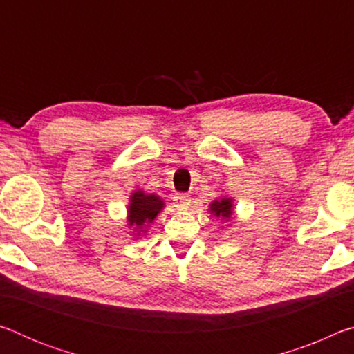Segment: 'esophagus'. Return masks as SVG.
I'll return each instance as SVG.
<instances>
[{"label": "esophagus", "mask_w": 354, "mask_h": 354, "mask_svg": "<svg viewBox=\"0 0 354 354\" xmlns=\"http://www.w3.org/2000/svg\"><path fill=\"white\" fill-rule=\"evenodd\" d=\"M175 201H176V205H179V206H184V207L189 206L190 195L189 194H176Z\"/></svg>", "instance_id": "34e87169"}]
</instances>
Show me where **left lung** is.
Returning <instances> with one entry per match:
<instances>
[{
    "instance_id": "left-lung-1",
    "label": "left lung",
    "mask_w": 354,
    "mask_h": 354,
    "mask_svg": "<svg viewBox=\"0 0 354 354\" xmlns=\"http://www.w3.org/2000/svg\"><path fill=\"white\" fill-rule=\"evenodd\" d=\"M231 200H217L214 201L211 205V211L217 215V217H225V218H230L231 215Z\"/></svg>"
}]
</instances>
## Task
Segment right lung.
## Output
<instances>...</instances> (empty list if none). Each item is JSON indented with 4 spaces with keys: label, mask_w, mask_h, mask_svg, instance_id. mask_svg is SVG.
I'll use <instances>...</instances> for the list:
<instances>
[{
    "label": "right lung",
    "mask_w": 354,
    "mask_h": 354,
    "mask_svg": "<svg viewBox=\"0 0 354 354\" xmlns=\"http://www.w3.org/2000/svg\"><path fill=\"white\" fill-rule=\"evenodd\" d=\"M160 209H162V201L158 196L145 195L143 192H136L131 196L129 225H136L139 227L143 223H151Z\"/></svg>",
    "instance_id": "right-lung-1"
}]
</instances>
